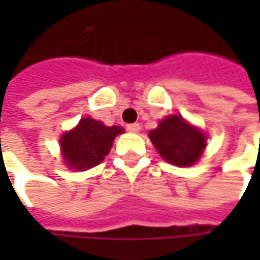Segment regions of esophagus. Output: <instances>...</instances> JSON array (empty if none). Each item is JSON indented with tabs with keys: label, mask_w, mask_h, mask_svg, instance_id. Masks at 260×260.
Wrapping results in <instances>:
<instances>
[{
	"label": "esophagus",
	"mask_w": 260,
	"mask_h": 260,
	"mask_svg": "<svg viewBox=\"0 0 260 260\" xmlns=\"http://www.w3.org/2000/svg\"><path fill=\"white\" fill-rule=\"evenodd\" d=\"M128 132H132V133H139L140 132V124H137V123H133V124H127L125 127Z\"/></svg>",
	"instance_id": "esophagus-1"
}]
</instances>
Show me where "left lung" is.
Wrapping results in <instances>:
<instances>
[{
	"label": "left lung",
	"instance_id": "1",
	"mask_svg": "<svg viewBox=\"0 0 260 260\" xmlns=\"http://www.w3.org/2000/svg\"><path fill=\"white\" fill-rule=\"evenodd\" d=\"M149 136L160 156L176 166L194 165L205 147L204 135L181 115L166 117Z\"/></svg>",
	"mask_w": 260,
	"mask_h": 260
}]
</instances>
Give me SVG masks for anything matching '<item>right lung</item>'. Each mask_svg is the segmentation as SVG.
I'll list each match as a JSON object with an SVG mask.
<instances>
[{
  "instance_id": "1",
  "label": "right lung",
  "mask_w": 260,
  "mask_h": 260,
  "mask_svg": "<svg viewBox=\"0 0 260 260\" xmlns=\"http://www.w3.org/2000/svg\"><path fill=\"white\" fill-rule=\"evenodd\" d=\"M123 132L117 125L107 127L94 118H82L74 130L62 136L60 147L65 164L79 171L96 166L108 155L115 136Z\"/></svg>"
}]
</instances>
